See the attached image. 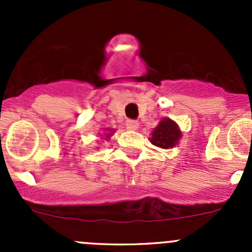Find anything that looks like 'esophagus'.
Returning <instances> with one entry per match:
<instances>
[{
    "instance_id": "34e87169",
    "label": "esophagus",
    "mask_w": 252,
    "mask_h": 252,
    "mask_svg": "<svg viewBox=\"0 0 252 252\" xmlns=\"http://www.w3.org/2000/svg\"><path fill=\"white\" fill-rule=\"evenodd\" d=\"M126 129H128V130H136V129L139 128V123L136 121H131V119H128V121H126Z\"/></svg>"
}]
</instances>
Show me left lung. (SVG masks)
Here are the masks:
<instances>
[{
  "label": "left lung",
  "instance_id": "1",
  "mask_svg": "<svg viewBox=\"0 0 252 252\" xmlns=\"http://www.w3.org/2000/svg\"><path fill=\"white\" fill-rule=\"evenodd\" d=\"M182 139V130L179 126L171 118H162L158 126L152 130L151 141L152 145L161 149H173L179 144Z\"/></svg>",
  "mask_w": 252,
  "mask_h": 252
}]
</instances>
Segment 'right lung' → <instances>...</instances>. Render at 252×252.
<instances>
[{"instance_id": "right-lung-1", "label": "right lung", "mask_w": 252, "mask_h": 252, "mask_svg": "<svg viewBox=\"0 0 252 252\" xmlns=\"http://www.w3.org/2000/svg\"><path fill=\"white\" fill-rule=\"evenodd\" d=\"M114 129H111V128H107V129H105V134H103V135H100V138L101 139H106V140H110V138L112 135H113L114 134Z\"/></svg>"}]
</instances>
